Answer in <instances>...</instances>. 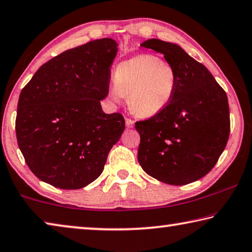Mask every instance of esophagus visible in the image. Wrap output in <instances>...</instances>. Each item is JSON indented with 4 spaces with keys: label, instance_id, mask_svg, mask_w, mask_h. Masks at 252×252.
Here are the masks:
<instances>
[{
    "label": "esophagus",
    "instance_id": "34e87169",
    "mask_svg": "<svg viewBox=\"0 0 252 252\" xmlns=\"http://www.w3.org/2000/svg\"><path fill=\"white\" fill-rule=\"evenodd\" d=\"M126 125L127 127H133L134 121L132 120V119H130V118H126Z\"/></svg>",
    "mask_w": 252,
    "mask_h": 252
}]
</instances>
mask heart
Here are the masks:
<instances>
[{"label": "heart", "mask_w": 252, "mask_h": 252, "mask_svg": "<svg viewBox=\"0 0 252 252\" xmlns=\"http://www.w3.org/2000/svg\"><path fill=\"white\" fill-rule=\"evenodd\" d=\"M177 84V71L170 63L157 55L139 54L117 66L109 94L116 102L127 96L135 116L150 118L171 103Z\"/></svg>", "instance_id": "obj_1"}]
</instances>
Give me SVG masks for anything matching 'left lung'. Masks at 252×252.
Masks as SVG:
<instances>
[{
    "mask_svg": "<svg viewBox=\"0 0 252 252\" xmlns=\"http://www.w3.org/2000/svg\"><path fill=\"white\" fill-rule=\"evenodd\" d=\"M163 54L177 71L178 84L167 108L135 122L138 161L149 176L183 186L211 171L230 133L228 97L206 66L180 46L158 39L141 44Z\"/></svg>",
    "mask_w": 252,
    "mask_h": 252,
    "instance_id": "1",
    "label": "left lung"
}]
</instances>
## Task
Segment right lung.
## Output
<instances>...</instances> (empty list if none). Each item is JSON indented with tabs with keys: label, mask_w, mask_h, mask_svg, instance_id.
Wrapping results in <instances>:
<instances>
[{
	"label": "right lung",
	"mask_w": 252,
	"mask_h": 252,
	"mask_svg": "<svg viewBox=\"0 0 252 252\" xmlns=\"http://www.w3.org/2000/svg\"><path fill=\"white\" fill-rule=\"evenodd\" d=\"M118 43L88 42L44 63L21 91L16 139L30 170L55 188L81 189L104 169L126 122L105 114L100 100L109 83Z\"/></svg>",
	"instance_id": "add662e5"
}]
</instances>
